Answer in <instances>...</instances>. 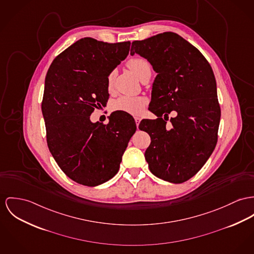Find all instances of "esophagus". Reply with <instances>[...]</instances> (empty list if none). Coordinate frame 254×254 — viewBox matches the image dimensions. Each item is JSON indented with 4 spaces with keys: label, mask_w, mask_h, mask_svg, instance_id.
Instances as JSON below:
<instances>
[{
    "label": "esophagus",
    "mask_w": 254,
    "mask_h": 254,
    "mask_svg": "<svg viewBox=\"0 0 254 254\" xmlns=\"http://www.w3.org/2000/svg\"><path fill=\"white\" fill-rule=\"evenodd\" d=\"M134 120H135V123H136L137 127H138V126H139V124H140V122H141V118L134 117Z\"/></svg>",
    "instance_id": "1"
}]
</instances>
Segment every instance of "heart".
<instances>
[{"label":"heart","instance_id":"b5f03b06","mask_svg":"<svg viewBox=\"0 0 254 254\" xmlns=\"http://www.w3.org/2000/svg\"><path fill=\"white\" fill-rule=\"evenodd\" d=\"M128 68L139 78L142 72L147 68L151 67L147 60L142 58L131 59L127 63ZM113 73H110L107 77V86L110 89L113 84ZM147 103V99L142 97H121L114 103V109L123 111L131 115H139L144 109Z\"/></svg>","mask_w":254,"mask_h":254}]
</instances>
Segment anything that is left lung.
<instances>
[{
  "instance_id": "8db88e82",
  "label": "left lung",
  "mask_w": 254,
  "mask_h": 254,
  "mask_svg": "<svg viewBox=\"0 0 254 254\" xmlns=\"http://www.w3.org/2000/svg\"><path fill=\"white\" fill-rule=\"evenodd\" d=\"M135 53L157 73L150 110L158 118L139 125L151 137L145 158L157 178L184 183L202 168L216 145L220 107L213 69L196 47L172 32L133 41L130 55ZM173 110L177 116L168 130L161 117Z\"/></svg>"
}]
</instances>
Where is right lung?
<instances>
[{"label": "right lung", "mask_w": 254, "mask_h": 254, "mask_svg": "<svg viewBox=\"0 0 254 254\" xmlns=\"http://www.w3.org/2000/svg\"><path fill=\"white\" fill-rule=\"evenodd\" d=\"M129 47V41L84 38L54 59L47 71L41 104L47 145L64 173L83 186L96 187L117 174L136 130L126 112L111 114L107 125L90 120L107 102V77Z\"/></svg>", "instance_id": "right-lung-1"}]
</instances>
